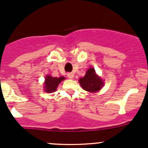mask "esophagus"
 <instances>
[{
	"mask_svg": "<svg viewBox=\"0 0 148 148\" xmlns=\"http://www.w3.org/2000/svg\"><path fill=\"white\" fill-rule=\"evenodd\" d=\"M67 77L69 79H73L74 78V74L73 73H67Z\"/></svg>",
	"mask_w": 148,
	"mask_h": 148,
	"instance_id": "34e87169",
	"label": "esophagus"
}]
</instances>
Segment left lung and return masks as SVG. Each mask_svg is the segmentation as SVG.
I'll use <instances>...</instances> for the list:
<instances>
[{"label":"left lung","mask_w":148,"mask_h":148,"mask_svg":"<svg viewBox=\"0 0 148 148\" xmlns=\"http://www.w3.org/2000/svg\"><path fill=\"white\" fill-rule=\"evenodd\" d=\"M82 88L90 92H98L104 85V82L95 73L94 68L90 67L88 69L85 76L79 80Z\"/></svg>","instance_id":"8db88e82"}]
</instances>
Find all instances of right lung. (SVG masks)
I'll return each mask as SVG.
<instances>
[{
    "label": "right lung",
    "mask_w": 148,
    "mask_h": 148,
    "mask_svg": "<svg viewBox=\"0 0 148 148\" xmlns=\"http://www.w3.org/2000/svg\"><path fill=\"white\" fill-rule=\"evenodd\" d=\"M65 79V77H53L51 76L48 75L45 77L44 82V90L45 92L51 93L56 90L57 88L61 82Z\"/></svg>",
    "instance_id": "add662e5"
}]
</instances>
